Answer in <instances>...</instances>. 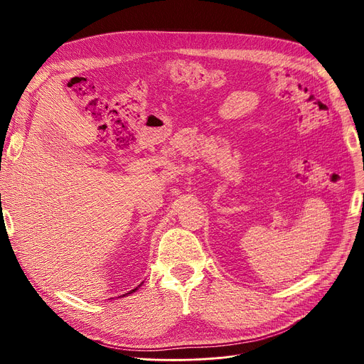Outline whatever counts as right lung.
Masks as SVG:
<instances>
[{"mask_svg": "<svg viewBox=\"0 0 364 364\" xmlns=\"http://www.w3.org/2000/svg\"><path fill=\"white\" fill-rule=\"evenodd\" d=\"M136 289H138V287H136ZM136 289H134V290H131V291H129V293H126V294H131V293H134V291H135V290H136ZM123 296H124V294H123Z\"/></svg>", "mask_w": 364, "mask_h": 364, "instance_id": "right-lung-1", "label": "right lung"}]
</instances>
